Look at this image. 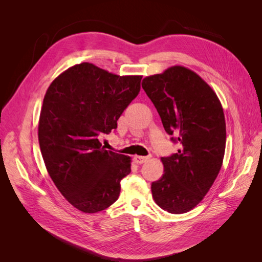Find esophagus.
Masks as SVG:
<instances>
[{
	"instance_id": "esophagus-1",
	"label": "esophagus",
	"mask_w": 262,
	"mask_h": 262,
	"mask_svg": "<svg viewBox=\"0 0 262 262\" xmlns=\"http://www.w3.org/2000/svg\"><path fill=\"white\" fill-rule=\"evenodd\" d=\"M148 160L147 156H134L133 161L136 164H143Z\"/></svg>"
}]
</instances>
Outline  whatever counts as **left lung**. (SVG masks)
Masks as SVG:
<instances>
[{
  "label": "left lung",
  "mask_w": 262,
  "mask_h": 262,
  "mask_svg": "<svg viewBox=\"0 0 262 262\" xmlns=\"http://www.w3.org/2000/svg\"><path fill=\"white\" fill-rule=\"evenodd\" d=\"M142 87L162 119L176 154L162 157L164 173L152 182L155 203L172 214L189 212L209 192L225 153L226 124L221 101L192 70L173 66L146 76Z\"/></svg>",
  "instance_id": "8db88e82"
}]
</instances>
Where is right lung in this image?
<instances>
[{
  "label": "right lung",
  "instance_id": "obj_1",
  "mask_svg": "<svg viewBox=\"0 0 262 262\" xmlns=\"http://www.w3.org/2000/svg\"><path fill=\"white\" fill-rule=\"evenodd\" d=\"M141 80L83 62L55 77L46 92L38 123L46 168L67 201L84 213L114 204L131 171V157L105 149L98 136L117 128Z\"/></svg>",
  "mask_w": 262,
  "mask_h": 262
}]
</instances>
